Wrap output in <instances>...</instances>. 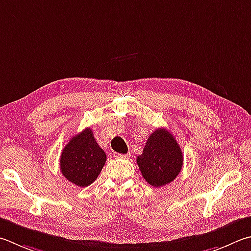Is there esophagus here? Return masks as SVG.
Returning a JSON list of instances; mask_svg holds the SVG:
<instances>
[{
  "mask_svg": "<svg viewBox=\"0 0 251 251\" xmlns=\"http://www.w3.org/2000/svg\"><path fill=\"white\" fill-rule=\"evenodd\" d=\"M114 157L115 158H122V159H128L130 156L128 153H117V152H115L114 153Z\"/></svg>",
  "mask_w": 251,
  "mask_h": 251,
  "instance_id": "esophagus-1",
  "label": "esophagus"
}]
</instances>
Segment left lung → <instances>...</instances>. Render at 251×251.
<instances>
[{
  "label": "left lung",
  "instance_id": "obj_1",
  "mask_svg": "<svg viewBox=\"0 0 251 251\" xmlns=\"http://www.w3.org/2000/svg\"><path fill=\"white\" fill-rule=\"evenodd\" d=\"M137 165L144 179L154 188L170 183L183 166V154L170 131L158 128L149 136Z\"/></svg>",
  "mask_w": 251,
  "mask_h": 251
}]
</instances>
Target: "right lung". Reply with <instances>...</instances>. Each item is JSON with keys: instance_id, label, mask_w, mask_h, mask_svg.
I'll list each match as a JSON object with an SVG mask.
<instances>
[{"instance_id": "right-lung-1", "label": "right lung", "mask_w": 251, "mask_h": 251, "mask_svg": "<svg viewBox=\"0 0 251 251\" xmlns=\"http://www.w3.org/2000/svg\"><path fill=\"white\" fill-rule=\"evenodd\" d=\"M106 154L100 147L91 128L74 136L63 148L60 156V171L68 181L81 188L97 180Z\"/></svg>"}]
</instances>
